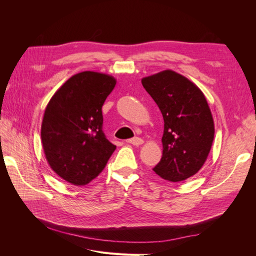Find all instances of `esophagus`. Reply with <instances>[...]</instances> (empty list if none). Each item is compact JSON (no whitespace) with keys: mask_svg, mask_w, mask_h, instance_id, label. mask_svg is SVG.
I'll list each match as a JSON object with an SVG mask.
<instances>
[{"mask_svg":"<svg viewBox=\"0 0 256 256\" xmlns=\"http://www.w3.org/2000/svg\"><path fill=\"white\" fill-rule=\"evenodd\" d=\"M127 143L132 144L134 146H138V145L143 144V140H142L141 138H130V140H128Z\"/></svg>","mask_w":256,"mask_h":256,"instance_id":"esophagus-1","label":"esophagus"}]
</instances>
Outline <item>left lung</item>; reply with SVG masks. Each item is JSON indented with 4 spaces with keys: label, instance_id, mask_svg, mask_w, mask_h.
Returning a JSON list of instances; mask_svg holds the SVG:
<instances>
[{
    "label": "left lung",
    "instance_id": "left-lung-1",
    "mask_svg": "<svg viewBox=\"0 0 256 256\" xmlns=\"http://www.w3.org/2000/svg\"><path fill=\"white\" fill-rule=\"evenodd\" d=\"M142 84L164 116V150L152 170L168 182L196 175L210 152L214 124L207 100L196 85L173 70L145 76Z\"/></svg>",
    "mask_w": 256,
    "mask_h": 256
}]
</instances>
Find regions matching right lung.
Here are the masks:
<instances>
[{
    "label": "right lung",
    "instance_id": "1",
    "mask_svg": "<svg viewBox=\"0 0 256 256\" xmlns=\"http://www.w3.org/2000/svg\"><path fill=\"white\" fill-rule=\"evenodd\" d=\"M112 76L82 72L52 96L42 122V143L50 168L74 186H85L106 166L116 146L102 131V108L115 88Z\"/></svg>",
    "mask_w": 256,
    "mask_h": 256
}]
</instances>
